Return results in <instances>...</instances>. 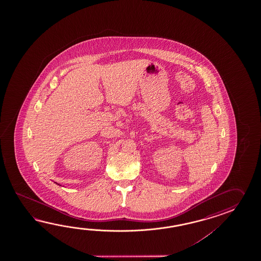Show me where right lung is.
I'll use <instances>...</instances> for the list:
<instances>
[{"label": "right lung", "instance_id": "1", "mask_svg": "<svg viewBox=\"0 0 261 261\" xmlns=\"http://www.w3.org/2000/svg\"><path fill=\"white\" fill-rule=\"evenodd\" d=\"M55 183H56V182H55ZM56 184H57V183H56ZM58 185H59V184H58ZM59 186H61V185H59Z\"/></svg>", "mask_w": 261, "mask_h": 261}]
</instances>
